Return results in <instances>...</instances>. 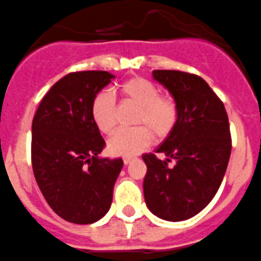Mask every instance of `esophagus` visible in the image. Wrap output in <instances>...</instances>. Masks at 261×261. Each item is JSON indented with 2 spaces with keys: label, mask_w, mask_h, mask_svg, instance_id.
I'll list each match as a JSON object with an SVG mask.
<instances>
[{
  "label": "esophagus",
  "mask_w": 261,
  "mask_h": 261,
  "mask_svg": "<svg viewBox=\"0 0 261 261\" xmlns=\"http://www.w3.org/2000/svg\"><path fill=\"white\" fill-rule=\"evenodd\" d=\"M123 162H124V164H125V166H128V164H130L133 162V158H124Z\"/></svg>",
  "instance_id": "esophagus-1"
}]
</instances>
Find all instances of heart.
Returning <instances> with one entry per match:
<instances>
[{
	"instance_id": "obj_1",
	"label": "heart",
	"mask_w": 261,
	"mask_h": 261,
	"mask_svg": "<svg viewBox=\"0 0 261 261\" xmlns=\"http://www.w3.org/2000/svg\"><path fill=\"white\" fill-rule=\"evenodd\" d=\"M126 102L138 106L133 129L115 133L107 142V150L115 156H133L146 149L155 140L171 135L177 121V106L173 98L159 94V88L147 79L133 77L119 88ZM90 115L105 135H111L116 126V103L110 93L99 92L93 98Z\"/></svg>"
}]
</instances>
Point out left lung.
Segmentation results:
<instances>
[{
	"label": "left lung",
	"mask_w": 261,
	"mask_h": 261,
	"mask_svg": "<svg viewBox=\"0 0 261 261\" xmlns=\"http://www.w3.org/2000/svg\"><path fill=\"white\" fill-rule=\"evenodd\" d=\"M155 81L177 106L173 130L154 152L143 154L147 167L143 195L147 208L167 221H184L199 214L219 190L231 151L224 103L202 77L181 71H152ZM173 159L176 164L168 167Z\"/></svg>",
	"instance_id": "8db88e82"
}]
</instances>
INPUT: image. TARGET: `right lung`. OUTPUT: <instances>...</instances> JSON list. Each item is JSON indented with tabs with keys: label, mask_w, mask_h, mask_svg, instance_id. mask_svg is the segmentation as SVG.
Returning <instances> with one entry per match:
<instances>
[{
	"label": "right lung",
	"mask_w": 261,
	"mask_h": 261,
	"mask_svg": "<svg viewBox=\"0 0 261 261\" xmlns=\"http://www.w3.org/2000/svg\"><path fill=\"white\" fill-rule=\"evenodd\" d=\"M115 75L68 73L42 98L32 121V167L37 185L58 216L93 224L109 212L123 160L101 158L105 147L90 115L93 98Z\"/></svg>",
	"instance_id": "add662e5"
}]
</instances>
